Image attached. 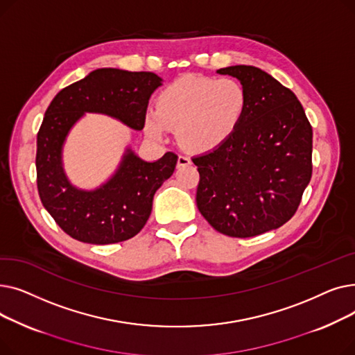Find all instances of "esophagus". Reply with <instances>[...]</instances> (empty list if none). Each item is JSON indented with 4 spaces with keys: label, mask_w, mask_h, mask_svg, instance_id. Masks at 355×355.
<instances>
[{
    "label": "esophagus",
    "mask_w": 355,
    "mask_h": 355,
    "mask_svg": "<svg viewBox=\"0 0 355 355\" xmlns=\"http://www.w3.org/2000/svg\"><path fill=\"white\" fill-rule=\"evenodd\" d=\"M177 165L178 166H189V165H191V159L187 155H180Z\"/></svg>",
    "instance_id": "obj_1"
}]
</instances>
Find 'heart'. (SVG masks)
<instances>
[{
    "label": "heart",
    "instance_id": "1",
    "mask_svg": "<svg viewBox=\"0 0 355 355\" xmlns=\"http://www.w3.org/2000/svg\"><path fill=\"white\" fill-rule=\"evenodd\" d=\"M248 107V93L232 78L185 76L166 86L155 112L145 116V132L162 139L177 129L180 144L191 153H207L236 130Z\"/></svg>",
    "mask_w": 355,
    "mask_h": 355
}]
</instances>
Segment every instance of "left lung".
Masks as SVG:
<instances>
[{
	"label": "left lung",
	"mask_w": 355,
	"mask_h": 355,
	"mask_svg": "<svg viewBox=\"0 0 355 355\" xmlns=\"http://www.w3.org/2000/svg\"><path fill=\"white\" fill-rule=\"evenodd\" d=\"M240 80L248 107L234 132L194 157L197 207L217 232L253 237L284 226L312 175V126L295 93L254 66L217 70Z\"/></svg>",
	"instance_id": "8db88e82"
}]
</instances>
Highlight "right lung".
<instances>
[{
	"mask_svg": "<svg viewBox=\"0 0 355 355\" xmlns=\"http://www.w3.org/2000/svg\"><path fill=\"white\" fill-rule=\"evenodd\" d=\"M162 79L151 71L98 69L62 89L49 105L37 134V189L44 209L70 237L90 245H112L138 234L153 210L155 191L175 170L177 154L154 162L130 148L115 174L99 189L80 190L63 170L62 153L71 126L86 112L119 119L141 130L148 101Z\"/></svg>",
	"mask_w": 355,
	"mask_h": 355,
	"instance_id": "add662e5",
	"label": "right lung"
}]
</instances>
